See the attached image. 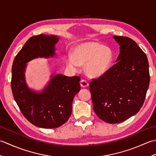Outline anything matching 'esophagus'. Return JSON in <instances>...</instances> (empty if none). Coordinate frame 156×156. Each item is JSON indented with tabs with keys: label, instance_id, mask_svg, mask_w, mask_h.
<instances>
[{
	"label": "esophagus",
	"instance_id": "1",
	"mask_svg": "<svg viewBox=\"0 0 156 156\" xmlns=\"http://www.w3.org/2000/svg\"><path fill=\"white\" fill-rule=\"evenodd\" d=\"M88 82L87 81V80H82L81 81H80V86L82 87H83V88H86V87H88Z\"/></svg>",
	"mask_w": 156,
	"mask_h": 156
}]
</instances>
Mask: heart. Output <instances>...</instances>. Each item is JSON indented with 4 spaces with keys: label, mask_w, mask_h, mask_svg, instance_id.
Masks as SVG:
<instances>
[{
    "label": "heart",
    "mask_w": 156,
    "mask_h": 156,
    "mask_svg": "<svg viewBox=\"0 0 156 156\" xmlns=\"http://www.w3.org/2000/svg\"><path fill=\"white\" fill-rule=\"evenodd\" d=\"M113 58V52L108 46L88 41L76 45L73 49L72 55H65V62L73 72H78L80 66L86 64V74L91 78H98L108 72Z\"/></svg>",
    "instance_id": "b5f03b06"
}]
</instances>
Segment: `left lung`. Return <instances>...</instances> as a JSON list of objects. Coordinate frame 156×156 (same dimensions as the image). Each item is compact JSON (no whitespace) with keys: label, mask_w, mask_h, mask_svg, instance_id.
<instances>
[{"label":"left lung","mask_w":156,"mask_h":156,"mask_svg":"<svg viewBox=\"0 0 156 156\" xmlns=\"http://www.w3.org/2000/svg\"><path fill=\"white\" fill-rule=\"evenodd\" d=\"M112 37L120 46L117 63L89 86L95 113L112 124L137 113L144 105L150 80L147 58L136 42L127 37Z\"/></svg>","instance_id":"left-lung-1"}]
</instances>
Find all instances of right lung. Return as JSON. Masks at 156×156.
<instances>
[{
	"label": "right lung",
	"mask_w": 156,
	"mask_h": 156,
	"mask_svg": "<svg viewBox=\"0 0 156 156\" xmlns=\"http://www.w3.org/2000/svg\"><path fill=\"white\" fill-rule=\"evenodd\" d=\"M59 39L53 35L33 36L16 55L12 66L11 89L15 101L24 117L41 128L54 129L64 124L72 114L74 96L80 90L79 76L52 74L41 91L31 89L25 81L27 63L38 58L54 57Z\"/></svg>",
	"instance_id": "1"
}]
</instances>
